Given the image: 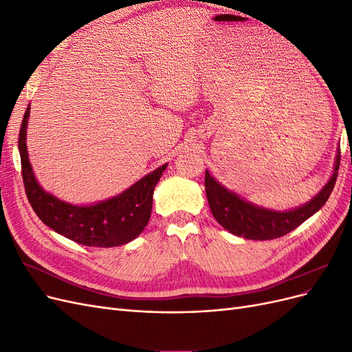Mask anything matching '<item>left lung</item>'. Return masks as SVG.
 <instances>
[{
  "label": "left lung",
  "mask_w": 352,
  "mask_h": 352,
  "mask_svg": "<svg viewBox=\"0 0 352 352\" xmlns=\"http://www.w3.org/2000/svg\"><path fill=\"white\" fill-rule=\"evenodd\" d=\"M340 153L335 158L333 173L314 198L291 210H270L254 204L223 186L206 170V192L212 216L220 225L236 236L254 241H269L292 232L320 210L330 197L338 177Z\"/></svg>",
  "instance_id": "obj_1"
}]
</instances>
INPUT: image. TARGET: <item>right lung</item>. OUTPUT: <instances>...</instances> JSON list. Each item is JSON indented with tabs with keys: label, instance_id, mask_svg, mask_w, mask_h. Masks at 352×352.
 <instances>
[{
	"label": "right lung",
	"instance_id": "right-lung-1",
	"mask_svg": "<svg viewBox=\"0 0 352 352\" xmlns=\"http://www.w3.org/2000/svg\"><path fill=\"white\" fill-rule=\"evenodd\" d=\"M29 114L30 107H28L20 127L19 153L26 195L42 223L65 238L87 247H119L140 236L150 221L154 188L167 163L113 198L87 206L70 204L47 192L34 175L26 145Z\"/></svg>",
	"mask_w": 352,
	"mask_h": 352
}]
</instances>
